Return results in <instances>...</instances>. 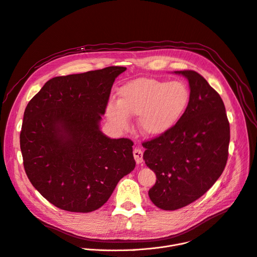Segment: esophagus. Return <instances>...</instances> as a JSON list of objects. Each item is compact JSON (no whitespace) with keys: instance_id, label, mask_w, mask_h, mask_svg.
<instances>
[{"instance_id":"1","label":"esophagus","mask_w":257,"mask_h":257,"mask_svg":"<svg viewBox=\"0 0 257 257\" xmlns=\"http://www.w3.org/2000/svg\"><path fill=\"white\" fill-rule=\"evenodd\" d=\"M133 156H134V159H135L137 164H141V163H143V161H144V154H143L142 150L135 149L133 151Z\"/></svg>"}]
</instances>
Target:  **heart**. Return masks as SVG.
<instances>
[{"mask_svg": "<svg viewBox=\"0 0 257 257\" xmlns=\"http://www.w3.org/2000/svg\"><path fill=\"white\" fill-rule=\"evenodd\" d=\"M118 102H108L106 118L115 128L126 129L129 116H138V127L151 137L168 132L181 118L190 100V92L182 82H162L139 78L119 91Z\"/></svg>", "mask_w": 257, "mask_h": 257, "instance_id": "obj_1", "label": "heart"}]
</instances>
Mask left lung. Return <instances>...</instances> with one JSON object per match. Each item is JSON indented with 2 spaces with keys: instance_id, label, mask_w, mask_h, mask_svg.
Wrapping results in <instances>:
<instances>
[{
  "instance_id": "obj_1",
  "label": "left lung",
  "mask_w": 257,
  "mask_h": 257,
  "mask_svg": "<svg viewBox=\"0 0 257 257\" xmlns=\"http://www.w3.org/2000/svg\"><path fill=\"white\" fill-rule=\"evenodd\" d=\"M174 73L189 81V104L168 132L143 144L144 160L157 176L149 196L163 210L202 197L223 172L228 156L229 123L221 97L197 72Z\"/></svg>"
}]
</instances>
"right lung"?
Returning a JSON list of instances; mask_svg holds the SVG:
<instances>
[{
	"mask_svg": "<svg viewBox=\"0 0 257 257\" xmlns=\"http://www.w3.org/2000/svg\"><path fill=\"white\" fill-rule=\"evenodd\" d=\"M123 66L55 77L28 103L20 132L26 173L35 189L69 212L100 208L135 167L132 141L104 135L99 123Z\"/></svg>",
	"mask_w": 257,
	"mask_h": 257,
	"instance_id": "obj_1",
	"label": "right lung"
}]
</instances>
